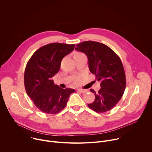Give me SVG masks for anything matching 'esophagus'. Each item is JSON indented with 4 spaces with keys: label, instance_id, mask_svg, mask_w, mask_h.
<instances>
[{
    "label": "esophagus",
    "instance_id": "1",
    "mask_svg": "<svg viewBox=\"0 0 152 152\" xmlns=\"http://www.w3.org/2000/svg\"><path fill=\"white\" fill-rule=\"evenodd\" d=\"M77 91H79V93H82V94H84V93H86L88 92L87 90H82V89H77Z\"/></svg>",
    "mask_w": 152,
    "mask_h": 152
}]
</instances>
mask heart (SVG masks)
I'll return each instance as SVG.
<instances>
[{"label": "heart", "mask_w": 152, "mask_h": 152, "mask_svg": "<svg viewBox=\"0 0 152 152\" xmlns=\"http://www.w3.org/2000/svg\"><path fill=\"white\" fill-rule=\"evenodd\" d=\"M84 55L83 53H82V52H76L75 53V55H74V57H76V56H81V55Z\"/></svg>", "instance_id": "obj_1"}]
</instances>
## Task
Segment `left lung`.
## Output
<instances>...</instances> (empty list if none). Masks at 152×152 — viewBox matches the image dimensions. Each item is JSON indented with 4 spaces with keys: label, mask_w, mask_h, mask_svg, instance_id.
Instances as JSON below:
<instances>
[{
    "label": "left lung",
    "mask_w": 152,
    "mask_h": 152,
    "mask_svg": "<svg viewBox=\"0 0 152 152\" xmlns=\"http://www.w3.org/2000/svg\"><path fill=\"white\" fill-rule=\"evenodd\" d=\"M75 50L83 52L88 59L90 71L100 82L101 88L94 93L95 100L88 104L98 113L111 110L121 99L126 88V75L120 57L102 43L87 41L76 45Z\"/></svg>",
    "instance_id": "1"
}]
</instances>
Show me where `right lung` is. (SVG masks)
Here are the masks:
<instances>
[{
  "instance_id": "1",
  "label": "right lung",
  "mask_w": 152,
  "mask_h": 152,
  "mask_svg": "<svg viewBox=\"0 0 152 152\" xmlns=\"http://www.w3.org/2000/svg\"><path fill=\"white\" fill-rule=\"evenodd\" d=\"M75 45L50 43L38 49L28 61L24 75L28 96L42 113L55 114L66 106L74 89H62L54 84L52 77L59 70L64 56Z\"/></svg>"
}]
</instances>
